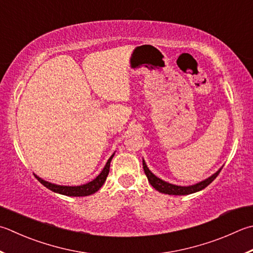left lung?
Returning <instances> with one entry per match:
<instances>
[{
    "mask_svg": "<svg viewBox=\"0 0 253 253\" xmlns=\"http://www.w3.org/2000/svg\"><path fill=\"white\" fill-rule=\"evenodd\" d=\"M143 169H144V173L146 175L147 179H149L150 184L153 186V187L159 190L160 193L162 194H168V195H189V194H194V193H197L199 190L204 189L205 187H207V186L211 184L213 179H215L218 174L220 173V170L222 168L219 169L216 173H213L211 176H209L208 178L202 180V182L196 183L194 185H189V186H178V185H174V184H170L165 182V180L161 179L160 177H157L155 176L152 171L150 170V169L147 168V165L145 163V161L143 160Z\"/></svg>",
    "mask_w": 253,
    "mask_h": 253,
    "instance_id": "left-lung-1",
    "label": "left lung"
}]
</instances>
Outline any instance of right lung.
Instances as JSON below:
<instances>
[{"mask_svg": "<svg viewBox=\"0 0 253 253\" xmlns=\"http://www.w3.org/2000/svg\"><path fill=\"white\" fill-rule=\"evenodd\" d=\"M114 153L110 156V159L108 160L107 164L104 165L103 169L101 170L96 178L92 179L91 182L87 184L79 185V186H65V185H57L54 183H49L47 180H44L41 178L40 176L35 175V177L40 180V182L47 187L48 189L52 190L54 193L65 195V196H71V197H82V196H89V195H92L101 188V186L104 184L107 179V176L109 174V170H110V163L113 159Z\"/></svg>", "mask_w": 253, "mask_h": 253, "instance_id": "right-lung-1", "label": "right lung"}]
</instances>
